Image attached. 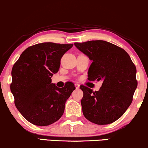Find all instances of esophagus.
Wrapping results in <instances>:
<instances>
[{
    "mask_svg": "<svg viewBox=\"0 0 148 148\" xmlns=\"http://www.w3.org/2000/svg\"><path fill=\"white\" fill-rule=\"evenodd\" d=\"M75 87L76 89L79 88V84H77V83L75 84Z\"/></svg>",
    "mask_w": 148,
    "mask_h": 148,
    "instance_id": "obj_1",
    "label": "esophagus"
}]
</instances>
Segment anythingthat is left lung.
I'll return each mask as SVG.
<instances>
[{
	"label": "left lung",
	"instance_id": "obj_1",
	"mask_svg": "<svg viewBox=\"0 0 148 148\" xmlns=\"http://www.w3.org/2000/svg\"><path fill=\"white\" fill-rule=\"evenodd\" d=\"M75 46L92 62L88 79L103 82L99 90L93 92L80 86L84 116L98 125L114 122L124 114L132 101L137 87L135 65L124 49L104 40L75 42Z\"/></svg>",
	"mask_w": 148,
	"mask_h": 148
}]
</instances>
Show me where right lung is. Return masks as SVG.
<instances>
[{"label": "right lung", "instance_id": "right-lung-1", "mask_svg": "<svg viewBox=\"0 0 148 148\" xmlns=\"http://www.w3.org/2000/svg\"><path fill=\"white\" fill-rule=\"evenodd\" d=\"M73 44L43 42L25 49L12 68L11 92L16 107L32 124L45 126L60 119L65 103L75 89L67 82L63 88L51 83L60 60Z\"/></svg>", "mask_w": 148, "mask_h": 148}]
</instances>
